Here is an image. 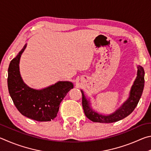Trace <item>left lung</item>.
<instances>
[{
  "mask_svg": "<svg viewBox=\"0 0 151 151\" xmlns=\"http://www.w3.org/2000/svg\"><path fill=\"white\" fill-rule=\"evenodd\" d=\"M137 68V77L131 88L129 98L124 103L119 109L111 115L105 116L94 111L89 106V103L84 96L83 91L81 90L82 94V106L84 113L89 120L96 123H113L125 118L133 111L142 96L145 85L144 69L140 65Z\"/></svg>",
  "mask_w": 151,
  "mask_h": 151,
  "instance_id": "8db88e82",
  "label": "left lung"
}]
</instances>
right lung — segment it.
<instances>
[{"instance_id": "right-lung-1", "label": "right lung", "mask_w": 151, "mask_h": 151, "mask_svg": "<svg viewBox=\"0 0 151 151\" xmlns=\"http://www.w3.org/2000/svg\"><path fill=\"white\" fill-rule=\"evenodd\" d=\"M24 46L11 60L8 70V88L16 107L21 114L37 121H50L57 116L60 104L73 88L70 81H58L40 90L32 89L24 83L19 71V62Z\"/></svg>"}]
</instances>
